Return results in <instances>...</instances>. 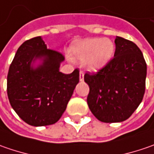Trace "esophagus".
Instances as JSON below:
<instances>
[{
    "instance_id": "esophagus-1",
    "label": "esophagus",
    "mask_w": 154,
    "mask_h": 154,
    "mask_svg": "<svg viewBox=\"0 0 154 154\" xmlns=\"http://www.w3.org/2000/svg\"><path fill=\"white\" fill-rule=\"evenodd\" d=\"M80 81H83L84 80V73L82 71L80 72Z\"/></svg>"
}]
</instances>
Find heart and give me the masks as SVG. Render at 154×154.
I'll list each match as a JSON object with an SVG mask.
<instances>
[{"label": "heart", "mask_w": 154, "mask_h": 154, "mask_svg": "<svg viewBox=\"0 0 154 154\" xmlns=\"http://www.w3.org/2000/svg\"><path fill=\"white\" fill-rule=\"evenodd\" d=\"M72 51L80 61H86L87 67L91 70L97 71L111 61L115 53V45L109 38H87L77 43Z\"/></svg>", "instance_id": "heart-1"}]
</instances>
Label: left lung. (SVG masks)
<instances>
[{
    "mask_svg": "<svg viewBox=\"0 0 154 154\" xmlns=\"http://www.w3.org/2000/svg\"><path fill=\"white\" fill-rule=\"evenodd\" d=\"M114 58L97 74L86 73L89 109L103 122L127 120L141 103L145 93L146 64L138 46L116 37Z\"/></svg>",
    "mask_w": 154,
    "mask_h": 154,
    "instance_id": "obj_1",
    "label": "left lung"
}]
</instances>
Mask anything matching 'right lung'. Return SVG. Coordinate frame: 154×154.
<instances>
[{
  "instance_id": "1",
  "label": "right lung",
  "mask_w": 154,
  "mask_h": 154,
  "mask_svg": "<svg viewBox=\"0 0 154 154\" xmlns=\"http://www.w3.org/2000/svg\"><path fill=\"white\" fill-rule=\"evenodd\" d=\"M65 58L47 49L42 37L24 42L8 74V96L12 108L27 124L41 127L56 123L65 111L79 83V70L60 72Z\"/></svg>"
}]
</instances>
